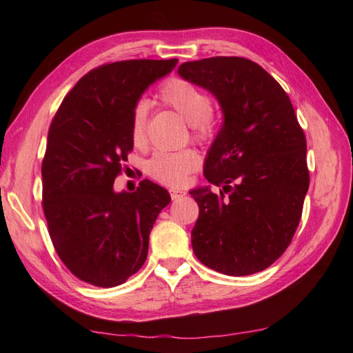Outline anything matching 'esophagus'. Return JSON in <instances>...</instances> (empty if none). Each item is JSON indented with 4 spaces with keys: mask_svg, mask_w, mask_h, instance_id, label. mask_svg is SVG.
Wrapping results in <instances>:
<instances>
[{
    "mask_svg": "<svg viewBox=\"0 0 353 353\" xmlns=\"http://www.w3.org/2000/svg\"><path fill=\"white\" fill-rule=\"evenodd\" d=\"M170 192H171V199H172V200H177V199H181V197L186 196V192L182 191V190H171Z\"/></svg>",
    "mask_w": 353,
    "mask_h": 353,
    "instance_id": "obj_1",
    "label": "esophagus"
}]
</instances>
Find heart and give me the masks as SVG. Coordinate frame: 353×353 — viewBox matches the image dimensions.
I'll return each instance as SVG.
<instances>
[{
    "mask_svg": "<svg viewBox=\"0 0 353 353\" xmlns=\"http://www.w3.org/2000/svg\"><path fill=\"white\" fill-rule=\"evenodd\" d=\"M159 99L190 123L194 137L205 139L212 132L214 109L208 95L196 85L183 79H170L161 86ZM132 142L142 147L147 141V104L139 103L133 110L130 124ZM199 167V156L194 150L181 152H157L148 161V174L157 182L179 186L186 182L191 172Z\"/></svg>",
    "mask_w": 353,
    "mask_h": 353,
    "instance_id": "heart-1",
    "label": "heart"
}]
</instances>
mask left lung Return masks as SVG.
I'll return each mask as SVG.
<instances>
[{"label":"left lung","instance_id":"8db88e82","mask_svg":"<svg viewBox=\"0 0 353 353\" xmlns=\"http://www.w3.org/2000/svg\"><path fill=\"white\" fill-rule=\"evenodd\" d=\"M177 74L211 92L224 118L203 168L221 192L210 185L190 191L199 205L192 250L223 274L262 272L290 245L310 186L306 139L292 104L264 68L244 57L185 62Z\"/></svg>","mask_w":353,"mask_h":353}]
</instances>
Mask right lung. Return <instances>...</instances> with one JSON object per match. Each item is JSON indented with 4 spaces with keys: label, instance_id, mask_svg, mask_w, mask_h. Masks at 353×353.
Listing matches in <instances>:
<instances>
[{
    "label": "right lung",
    "instance_id": "right-lung-1",
    "mask_svg": "<svg viewBox=\"0 0 353 353\" xmlns=\"http://www.w3.org/2000/svg\"><path fill=\"white\" fill-rule=\"evenodd\" d=\"M124 61L81 77L52 118L42 162V206L54 249L70 272L95 287L124 283L144 265L148 236L171 197L153 182L117 192L132 152L133 110L148 86L177 65Z\"/></svg>",
    "mask_w": 353,
    "mask_h": 353
}]
</instances>
